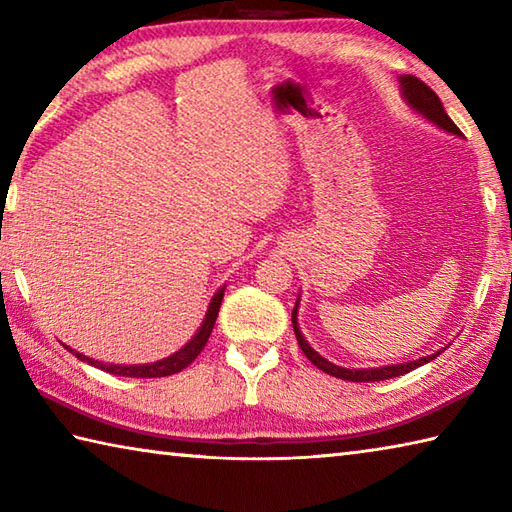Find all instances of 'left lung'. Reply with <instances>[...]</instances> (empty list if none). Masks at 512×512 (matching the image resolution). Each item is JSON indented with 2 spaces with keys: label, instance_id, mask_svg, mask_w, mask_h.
I'll return each instance as SVG.
<instances>
[{
  "label": "left lung",
  "instance_id": "left-lung-1",
  "mask_svg": "<svg viewBox=\"0 0 512 512\" xmlns=\"http://www.w3.org/2000/svg\"><path fill=\"white\" fill-rule=\"evenodd\" d=\"M401 87H403V98L407 100V105H410L412 109H416L418 114L425 116L436 127L445 129V132L461 136V129L452 123V118L448 114H445L441 98L436 96L434 91L427 87L423 80H418L416 76H403L401 78ZM297 302H300V297H297ZM297 302H295V309H293V315H291L297 345H300V349L304 351V356L309 358L315 367L322 369L324 374H329V376H336V378H342V380H351V383H374V380H387V378L403 376V374H407V371H412L416 367L425 365V362L434 360L441 353V351H436V353H430V356L418 358V360H412V362H401V365H387V367H374V369L338 367V365H333V362H329L327 358H322L320 353L315 351V349H311L309 342L304 340L300 327H297Z\"/></svg>",
  "mask_w": 512,
  "mask_h": 512
}]
</instances>
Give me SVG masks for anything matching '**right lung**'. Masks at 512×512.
<instances>
[{
	"mask_svg": "<svg viewBox=\"0 0 512 512\" xmlns=\"http://www.w3.org/2000/svg\"><path fill=\"white\" fill-rule=\"evenodd\" d=\"M224 291H226V286H221L219 291L215 293V297H212L206 318H203V324L199 327V331L194 333V338L188 342V345H185L183 349H179L176 353H172V356L159 360V362H150V365H107V362H98V360L89 358V356H82V353L69 349L67 345H64V347H67L78 360H85V362H89V365H94V367L107 371V374H114V376L161 378V376L179 374V371L188 367L190 362L203 351V347H206V342H208L210 333H212V327H215V322H217L219 306H221V300H224Z\"/></svg>",
	"mask_w": 512,
	"mask_h": 512,
	"instance_id": "add662e5",
	"label": "right lung"
}]
</instances>
